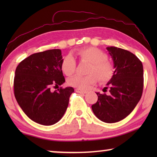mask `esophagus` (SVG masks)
Returning <instances> with one entry per match:
<instances>
[{"label": "esophagus", "mask_w": 157, "mask_h": 157, "mask_svg": "<svg viewBox=\"0 0 157 157\" xmlns=\"http://www.w3.org/2000/svg\"><path fill=\"white\" fill-rule=\"evenodd\" d=\"M75 91H76V92H77V93H80V94L87 93V91H86V90L81 89H75Z\"/></svg>", "instance_id": "1"}]
</instances>
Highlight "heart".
<instances>
[{
	"instance_id": "obj_1",
	"label": "heart",
	"mask_w": 157,
	"mask_h": 157,
	"mask_svg": "<svg viewBox=\"0 0 157 157\" xmlns=\"http://www.w3.org/2000/svg\"><path fill=\"white\" fill-rule=\"evenodd\" d=\"M77 56L81 61L90 63L86 76H74L68 80V84L71 86L81 89H87L91 86L97 82L98 78L100 82L105 83L112 78L114 74L113 63L107 59V55L100 49L88 47L79 49ZM76 63L74 58L71 54L63 58L61 68L63 73L70 76L74 74Z\"/></svg>"
}]
</instances>
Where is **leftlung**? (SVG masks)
Listing matches in <instances>:
<instances>
[{
	"label": "left lung",
	"mask_w": 157,
	"mask_h": 157,
	"mask_svg": "<svg viewBox=\"0 0 157 157\" xmlns=\"http://www.w3.org/2000/svg\"><path fill=\"white\" fill-rule=\"evenodd\" d=\"M106 49L113 59L114 74L107 83L109 94L96 93L98 101L91 109L101 121L115 123L130 114L140 100L144 69L141 61L130 51L113 46Z\"/></svg>",
	"instance_id": "8db88e82"
}]
</instances>
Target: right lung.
<instances>
[{
    "instance_id": "add662e5",
    "label": "right lung",
    "mask_w": 157,
    "mask_h": 157,
    "mask_svg": "<svg viewBox=\"0 0 157 157\" xmlns=\"http://www.w3.org/2000/svg\"><path fill=\"white\" fill-rule=\"evenodd\" d=\"M62 59L60 49L33 53L23 60L15 72L17 102L29 119L42 125H53L63 117L74 91L72 87L51 90L65 82Z\"/></svg>"
}]
</instances>
